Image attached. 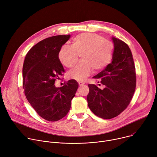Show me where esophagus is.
<instances>
[{"label":"esophagus","mask_w":157,"mask_h":157,"mask_svg":"<svg viewBox=\"0 0 157 157\" xmlns=\"http://www.w3.org/2000/svg\"><path fill=\"white\" fill-rule=\"evenodd\" d=\"M78 84H79V86H83L85 83L84 82H81V81H79L78 82Z\"/></svg>","instance_id":"1"}]
</instances>
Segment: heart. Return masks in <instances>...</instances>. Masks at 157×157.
Returning a JSON list of instances; mask_svg holds the SVG:
<instances>
[{
    "mask_svg": "<svg viewBox=\"0 0 157 157\" xmlns=\"http://www.w3.org/2000/svg\"><path fill=\"white\" fill-rule=\"evenodd\" d=\"M114 44L95 33H82L72 40V47L63 45L58 52L61 63L67 68L73 66L81 55L82 61L68 72L70 78L83 81L91 73L104 70L113 59Z\"/></svg>",
    "mask_w": 157,
    "mask_h": 157,
    "instance_id": "heart-1",
    "label": "heart"
}]
</instances>
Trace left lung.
Listing matches in <instances>:
<instances>
[{
	"label": "left lung",
	"instance_id": "8db88e82",
	"mask_svg": "<svg viewBox=\"0 0 157 157\" xmlns=\"http://www.w3.org/2000/svg\"><path fill=\"white\" fill-rule=\"evenodd\" d=\"M113 61L93 78L104 86L101 89L88 84V106L97 116L110 119L119 116L130 104L136 87V73L132 52L123 41L113 37Z\"/></svg>",
	"mask_w": 157,
	"mask_h": 157
}]
</instances>
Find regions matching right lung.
<instances>
[{
	"instance_id": "add662e5",
	"label": "right lung",
	"mask_w": 157,
	"mask_h": 157,
	"mask_svg": "<svg viewBox=\"0 0 157 157\" xmlns=\"http://www.w3.org/2000/svg\"><path fill=\"white\" fill-rule=\"evenodd\" d=\"M70 38V35H56L40 41L28 52L24 63L23 87L27 99L41 117L51 122L68 113L78 88L75 79L60 87L54 84L64 73L58 52Z\"/></svg>"
}]
</instances>
